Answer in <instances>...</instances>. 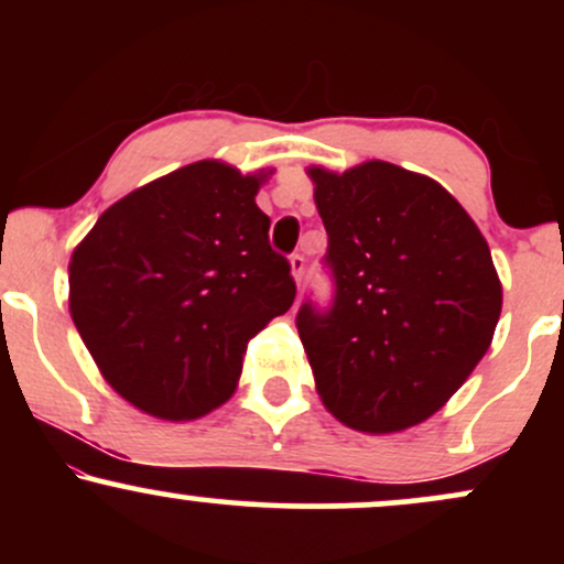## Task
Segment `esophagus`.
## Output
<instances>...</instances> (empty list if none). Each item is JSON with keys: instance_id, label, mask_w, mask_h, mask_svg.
<instances>
[{"instance_id": "34e87169", "label": "esophagus", "mask_w": 564, "mask_h": 564, "mask_svg": "<svg viewBox=\"0 0 564 564\" xmlns=\"http://www.w3.org/2000/svg\"><path fill=\"white\" fill-rule=\"evenodd\" d=\"M289 262H291V275H294L296 286H302V278H304V257H302V254H294Z\"/></svg>"}]
</instances>
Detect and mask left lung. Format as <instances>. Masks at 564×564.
Masks as SVG:
<instances>
[{"label":"left lung","mask_w":564,"mask_h":564,"mask_svg":"<svg viewBox=\"0 0 564 564\" xmlns=\"http://www.w3.org/2000/svg\"><path fill=\"white\" fill-rule=\"evenodd\" d=\"M328 232L334 307L302 304L296 328L323 405L368 435L426 422L488 352L501 281L464 206L390 161L310 166Z\"/></svg>","instance_id":"1"}]
</instances>
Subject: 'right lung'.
Segmentation results:
<instances>
[{"mask_svg": "<svg viewBox=\"0 0 564 564\" xmlns=\"http://www.w3.org/2000/svg\"><path fill=\"white\" fill-rule=\"evenodd\" d=\"M273 170L196 161L102 212L68 264V307L102 379L166 422L236 392L246 345L294 304L254 196Z\"/></svg>", "mask_w": 564, "mask_h": 564, "instance_id": "obj_1", "label": "right lung"}]
</instances>
